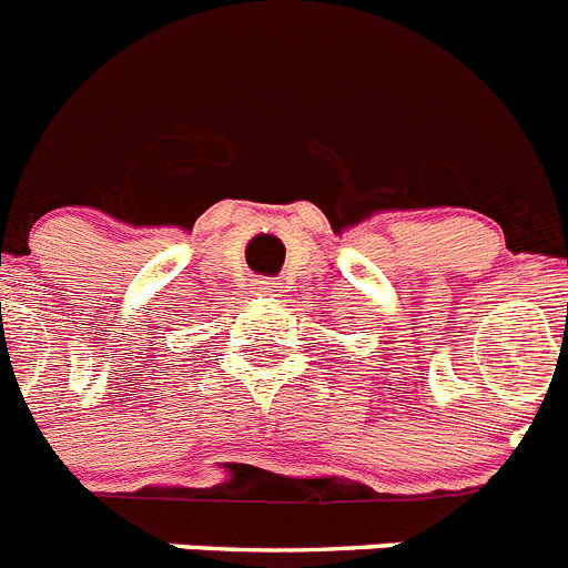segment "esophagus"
I'll return each mask as SVG.
<instances>
[{"label": "esophagus", "instance_id": "1", "mask_svg": "<svg viewBox=\"0 0 568 568\" xmlns=\"http://www.w3.org/2000/svg\"><path fill=\"white\" fill-rule=\"evenodd\" d=\"M280 291H283V285L277 280H257L254 283V294L257 296H280Z\"/></svg>", "mask_w": 568, "mask_h": 568}]
</instances>
